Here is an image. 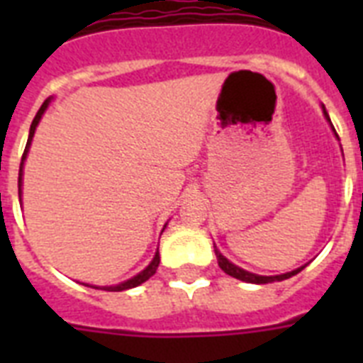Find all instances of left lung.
I'll use <instances>...</instances> for the list:
<instances>
[{
  "instance_id": "obj_1",
  "label": "left lung",
  "mask_w": 363,
  "mask_h": 363,
  "mask_svg": "<svg viewBox=\"0 0 363 363\" xmlns=\"http://www.w3.org/2000/svg\"><path fill=\"white\" fill-rule=\"evenodd\" d=\"M324 115L328 116V113L324 111ZM328 121H330V116H328ZM215 254H216V259H218V265H220V269L224 273H228L230 277H235L239 281H245V282H252V284H265V282H273V281H284V279H290V277L298 275L299 271L303 269V267H298V269L290 271V273H284V275H277V277H262V275H254V273H248V271L241 269L238 265H233L232 262H228L220 252H218V248L215 247Z\"/></svg>"
}]
</instances>
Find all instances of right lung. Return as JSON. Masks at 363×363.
<instances>
[{"label":"right lung","instance_id":"1","mask_svg":"<svg viewBox=\"0 0 363 363\" xmlns=\"http://www.w3.org/2000/svg\"><path fill=\"white\" fill-rule=\"evenodd\" d=\"M48 107V99L45 101V104L41 105V109L37 111L35 118H33V122H31V128H30V137H28V143H26V150L24 154H22V164H24L26 160V154H28V148H30V143H31V137H33V133H35V128L37 124H39V121H41L43 113H45V109ZM22 164H20V173H18V196H20V186H22ZM158 264H160V254L156 252V256H154V259L150 262V265H148L147 269H143L139 275H135L133 279H130V281L122 282V284H118V286H111V288H104V290H113V292H122V290H128V288H135L139 286V284H143L145 281H148L150 277L156 273V269H158Z\"/></svg>","mask_w":363,"mask_h":363}]
</instances>
